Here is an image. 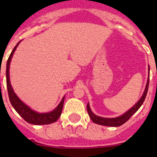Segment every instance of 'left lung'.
Returning a JSON list of instances; mask_svg holds the SVG:
<instances>
[{"mask_svg":"<svg viewBox=\"0 0 157 157\" xmlns=\"http://www.w3.org/2000/svg\"><path fill=\"white\" fill-rule=\"evenodd\" d=\"M149 78H148V81H147L146 86H145V91H144V94L142 95L141 98H140L139 101L134 105V106L131 108V109H129L127 112H125L124 114H123L122 116H119V117L116 118H104V117H100L98 116H96L93 113V112L91 111L90 108V105L89 103L87 104V112H88V114L90 117V119L92 120V121L94 123H97V124H99V125H103V126H107V127H120V126L123 125V123H125L127 120L130 119L133 115L139 109L140 107L141 106V105L143 104L144 101L145 99V97H146L147 92H148V88H149Z\"/></svg>","mask_w":157,"mask_h":157,"instance_id":"1","label":"left lung"}]
</instances>
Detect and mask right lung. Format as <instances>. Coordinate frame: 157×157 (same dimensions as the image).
Wrapping results in <instances>:
<instances>
[{
  "instance_id": "obj_1",
  "label": "right lung",
  "mask_w": 157,
  "mask_h": 157,
  "mask_svg": "<svg viewBox=\"0 0 157 157\" xmlns=\"http://www.w3.org/2000/svg\"><path fill=\"white\" fill-rule=\"evenodd\" d=\"M20 41L17 43V45L15 46L13 50L11 52L10 56L8 57V61H7L6 67V82H7V89H8V97L9 100L15 110L18 112V114L23 118V120L27 123L34 125H45V124H50V123H55L58 120L61 115L62 109L63 106V101H64V97L63 98L60 103L58 105L56 109L50 112L47 113H39L35 111L32 110L30 108H29L27 105H25L21 100L18 98L16 94L14 93L13 89L10 83V78H9V66H10V62L13 56L14 52L17 48Z\"/></svg>"
}]
</instances>
